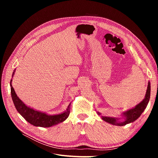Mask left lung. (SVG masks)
Wrapping results in <instances>:
<instances>
[{
  "mask_svg": "<svg viewBox=\"0 0 158 158\" xmlns=\"http://www.w3.org/2000/svg\"><path fill=\"white\" fill-rule=\"evenodd\" d=\"M150 83L149 82L148 84L144 99H143L140 103L136 105L135 107H133L131 109H128L127 111L123 113V115L124 117V120L123 121H119L118 118L106 116H102V120L108 123L112 124L113 125L117 126H124L126 125L127 124L135 121L137 118H138V117H140V116L141 115L142 113L144 112V109L146 108L148 106V103L150 101ZM98 114L100 115L101 113L98 112Z\"/></svg>",
  "mask_w": 158,
  "mask_h": 158,
  "instance_id": "left-lung-1",
  "label": "left lung"
}]
</instances>
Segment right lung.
I'll return each instance as SVG.
<instances>
[{
    "mask_svg": "<svg viewBox=\"0 0 158 158\" xmlns=\"http://www.w3.org/2000/svg\"><path fill=\"white\" fill-rule=\"evenodd\" d=\"M15 73V70H14L12 74L13 76ZM12 80H10V89H11V97L13 103L18 113L24 118L26 120L30 123L31 125L35 127H51L57 125L60 123L63 122L68 118L70 114V103L66 109V111L60 114L50 115L45 113H43L37 110L33 109L30 107H27L25 103H23L22 100L19 98L14 91L12 85Z\"/></svg>",
    "mask_w": 158,
    "mask_h": 158,
    "instance_id": "obj_1",
    "label": "right lung"
}]
</instances>
